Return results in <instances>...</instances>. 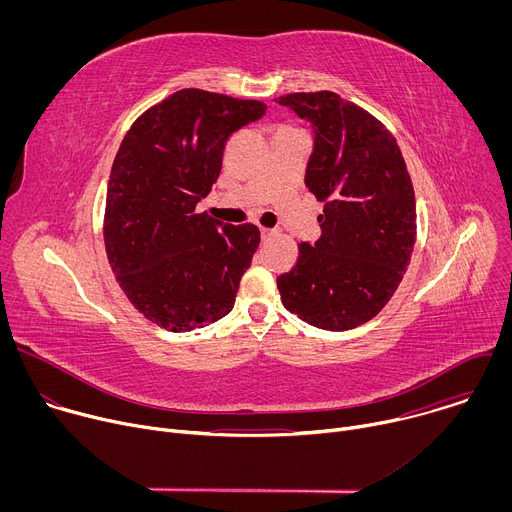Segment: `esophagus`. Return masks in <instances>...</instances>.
I'll return each instance as SVG.
<instances>
[{"mask_svg":"<svg viewBox=\"0 0 512 512\" xmlns=\"http://www.w3.org/2000/svg\"><path fill=\"white\" fill-rule=\"evenodd\" d=\"M261 237L269 239V237H273V231L271 229H261Z\"/></svg>","mask_w":512,"mask_h":512,"instance_id":"34e87169","label":"esophagus"}]
</instances>
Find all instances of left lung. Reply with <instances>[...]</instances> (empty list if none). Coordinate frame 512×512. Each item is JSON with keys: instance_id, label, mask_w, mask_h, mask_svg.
Wrapping results in <instances>:
<instances>
[{"instance_id": "1", "label": "left lung", "mask_w": 512, "mask_h": 512, "mask_svg": "<svg viewBox=\"0 0 512 512\" xmlns=\"http://www.w3.org/2000/svg\"><path fill=\"white\" fill-rule=\"evenodd\" d=\"M316 131L306 186L324 202L322 237L300 243L291 271L277 277L281 304L330 332L373 320L409 267L417 212L405 160L391 131L332 91L275 99Z\"/></svg>"}]
</instances>
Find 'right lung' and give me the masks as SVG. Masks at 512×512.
<instances>
[{
	"instance_id": "1",
	"label": "right lung",
	"mask_w": 512,
	"mask_h": 512,
	"mask_svg": "<svg viewBox=\"0 0 512 512\" xmlns=\"http://www.w3.org/2000/svg\"><path fill=\"white\" fill-rule=\"evenodd\" d=\"M267 105L182 89L143 111L115 156L103 237L119 287L150 322L188 332L233 310L259 247L255 225L196 212L221 174L229 137Z\"/></svg>"
}]
</instances>
